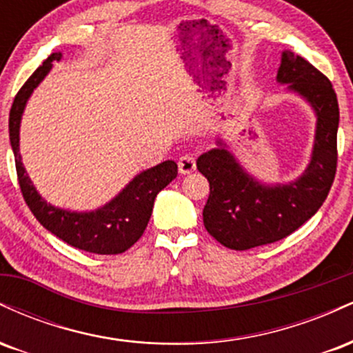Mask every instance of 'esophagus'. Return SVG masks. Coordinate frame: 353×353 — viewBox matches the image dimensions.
I'll return each instance as SVG.
<instances>
[{"label":"esophagus","mask_w":353,"mask_h":353,"mask_svg":"<svg viewBox=\"0 0 353 353\" xmlns=\"http://www.w3.org/2000/svg\"><path fill=\"white\" fill-rule=\"evenodd\" d=\"M179 172L181 174H190L196 171V157L190 156V154H185L179 159Z\"/></svg>","instance_id":"1"}]
</instances>
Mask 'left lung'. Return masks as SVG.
Wrapping results in <instances>:
<instances>
[{
	"label": "left lung",
	"instance_id": "1",
	"mask_svg": "<svg viewBox=\"0 0 353 353\" xmlns=\"http://www.w3.org/2000/svg\"><path fill=\"white\" fill-rule=\"evenodd\" d=\"M277 83L285 84L312 108L315 134L307 168L294 181H259L239 163L228 144L197 157V169L209 181L202 210L208 232L234 250L272 244L305 224L327 199L337 169L339 103L330 81L295 52H282Z\"/></svg>",
	"mask_w": 353,
	"mask_h": 353
}]
</instances>
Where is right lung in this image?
Wrapping results in <instances>:
<instances>
[{"mask_svg":"<svg viewBox=\"0 0 353 353\" xmlns=\"http://www.w3.org/2000/svg\"><path fill=\"white\" fill-rule=\"evenodd\" d=\"M61 59L63 52H52L19 89L11 106L10 143L14 154L19 188L34 217L41 222L44 229L61 241L92 254H123L143 236L151 219L154 199L169 182L176 179L177 164L169 159L139 172L124 185L123 190L117 192V196L94 210L78 212L56 208L44 201L23 165L19 154V128L28 99L39 83L50 74L52 61Z\"/></svg>","mask_w":353,"mask_h":353,"instance_id":"right-lung-1","label":"right lung"}]
</instances>
